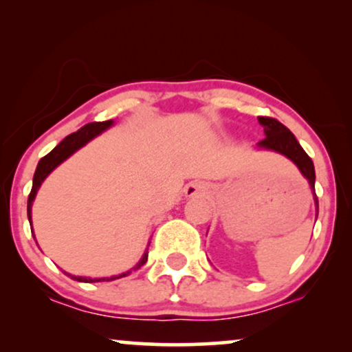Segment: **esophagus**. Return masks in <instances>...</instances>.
<instances>
[{
	"label": "esophagus",
	"mask_w": 352,
	"mask_h": 352,
	"mask_svg": "<svg viewBox=\"0 0 352 352\" xmlns=\"http://www.w3.org/2000/svg\"><path fill=\"white\" fill-rule=\"evenodd\" d=\"M204 192V186L199 184V182H192V184H189L186 187V194L192 197V195H197V194H201Z\"/></svg>",
	"instance_id": "esophagus-1"
}]
</instances>
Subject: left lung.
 <instances>
[{"label":"left lung","mask_w":352,"mask_h":352,"mask_svg":"<svg viewBox=\"0 0 352 352\" xmlns=\"http://www.w3.org/2000/svg\"><path fill=\"white\" fill-rule=\"evenodd\" d=\"M258 120L264 126V134H266V138H264L263 141H259L258 146L263 148H269V151L282 153V155L290 158V160L300 168L301 175L309 181L312 194H314L317 213H319V200H317V195L314 190L316 171H314V163H312L309 155L302 151L300 142L296 141L295 134H293L285 124L278 122V120L271 118V117H259Z\"/></svg>","instance_id":"left-lung-1"}]
</instances>
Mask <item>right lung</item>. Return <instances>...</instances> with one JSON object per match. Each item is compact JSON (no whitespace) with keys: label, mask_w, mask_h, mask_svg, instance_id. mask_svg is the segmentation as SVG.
Masks as SVG:
<instances>
[{"label":"right lung","mask_w":352,"mask_h":352,"mask_svg":"<svg viewBox=\"0 0 352 352\" xmlns=\"http://www.w3.org/2000/svg\"><path fill=\"white\" fill-rule=\"evenodd\" d=\"M110 124H112V120H107V122H94V123L85 124V126H81L76 133L69 134V136H67L64 141H62L60 144H57V146L52 148V151L47 153V155H45L40 162H38L35 176H33V186H32L30 195H28V204H27V214H28V221H30V228H32V204H33V200H35L36 190L40 189L41 182L46 179V176L50 175V173L54 170L57 165H60V163L64 162L65 158H69L75 151H78V148L83 147L86 142L91 141V139L102 133L104 129H107ZM146 261H147V253L144 254L141 261H139L138 267L144 266ZM128 274L129 272L120 274V276H115V277H110V278H105V277L104 278L76 277V276H70V274H67V276H70L72 278H74V280H78V282H100V280H115V278L124 277V276H128Z\"/></svg>","instance_id":"right-lung-1"}]
</instances>
